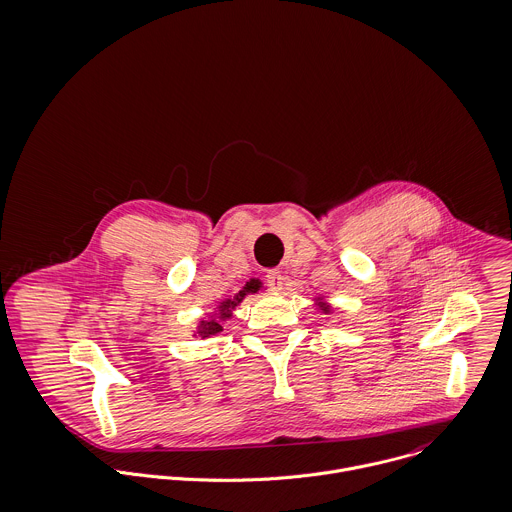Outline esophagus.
<instances>
[{"label":"esophagus","instance_id":"obj_1","mask_svg":"<svg viewBox=\"0 0 512 512\" xmlns=\"http://www.w3.org/2000/svg\"><path fill=\"white\" fill-rule=\"evenodd\" d=\"M266 284H268V288H270V290L280 292V290H282V286H284V276H282V272H278V270H270V272L266 274Z\"/></svg>","mask_w":512,"mask_h":512}]
</instances>
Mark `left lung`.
<instances>
[{"label":"left lung","instance_id":"left-lung-1","mask_svg":"<svg viewBox=\"0 0 512 512\" xmlns=\"http://www.w3.org/2000/svg\"><path fill=\"white\" fill-rule=\"evenodd\" d=\"M317 307H319L323 313H331V305L325 303V301H321V297H317Z\"/></svg>","mask_w":512,"mask_h":512}]
</instances>
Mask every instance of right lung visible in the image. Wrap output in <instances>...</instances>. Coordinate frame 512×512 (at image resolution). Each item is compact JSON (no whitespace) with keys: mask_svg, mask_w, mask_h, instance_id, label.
Listing matches in <instances>:
<instances>
[{"mask_svg":"<svg viewBox=\"0 0 512 512\" xmlns=\"http://www.w3.org/2000/svg\"><path fill=\"white\" fill-rule=\"evenodd\" d=\"M262 282L260 280H250L246 282V286L236 293L234 297H228V299H222L219 307L215 309V313H211L207 319H201L199 325H197V331H195V337H211V335H217L222 331V321L230 319L232 317V311L236 309V305L242 303V299L248 295V293H256L258 290H262Z\"/></svg>","mask_w":512,"mask_h":512,"instance_id":"add662e5","label":"right lung"}]
</instances>
